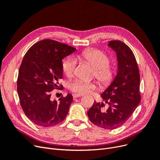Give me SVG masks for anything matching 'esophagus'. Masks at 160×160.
I'll use <instances>...</instances> for the list:
<instances>
[{"mask_svg": "<svg viewBox=\"0 0 160 160\" xmlns=\"http://www.w3.org/2000/svg\"><path fill=\"white\" fill-rule=\"evenodd\" d=\"M82 96H83V95L82 94H73V98H78V97H81Z\"/></svg>", "mask_w": 160, "mask_h": 160, "instance_id": "esophagus-1", "label": "esophagus"}]
</instances>
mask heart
Wrapping results in <instances>:
<instances>
[{"mask_svg": "<svg viewBox=\"0 0 160 160\" xmlns=\"http://www.w3.org/2000/svg\"><path fill=\"white\" fill-rule=\"evenodd\" d=\"M79 58L83 62L89 64L94 68L93 76L103 87H109L115 80L117 75V68L110 64V57L100 49H89L82 51ZM76 68V62L71 58H66L62 63V72L68 78L73 76ZM97 83L95 81H82L75 80L69 85V88L72 92L83 94L95 90Z\"/></svg>", "mask_w": 160, "mask_h": 160, "instance_id": "heart-1", "label": "heart"}]
</instances>
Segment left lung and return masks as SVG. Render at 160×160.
I'll list each match as a JSON object with an SVG mask.
<instances>
[{
	"mask_svg": "<svg viewBox=\"0 0 160 160\" xmlns=\"http://www.w3.org/2000/svg\"><path fill=\"white\" fill-rule=\"evenodd\" d=\"M108 45L116 51L118 65L115 80L101 94L109 108L105 110L103 103L94 102L87 115L94 125L113 130L123 125L140 103V73L133 52L126 43L112 40Z\"/></svg>",
	"mask_w": 160,
	"mask_h": 160,
	"instance_id": "obj_1",
	"label": "left lung"
}]
</instances>
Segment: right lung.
<instances>
[{
	"instance_id": "obj_1",
	"label": "right lung",
	"mask_w": 160,
	"mask_h": 160,
	"mask_svg": "<svg viewBox=\"0 0 160 160\" xmlns=\"http://www.w3.org/2000/svg\"><path fill=\"white\" fill-rule=\"evenodd\" d=\"M75 49L45 39L33 45L25 55L19 70L17 90L22 111L34 124L51 127L66 117L72 95L68 94L52 101L51 93L54 89H63L58 85L63 78L62 60Z\"/></svg>"
}]
</instances>
